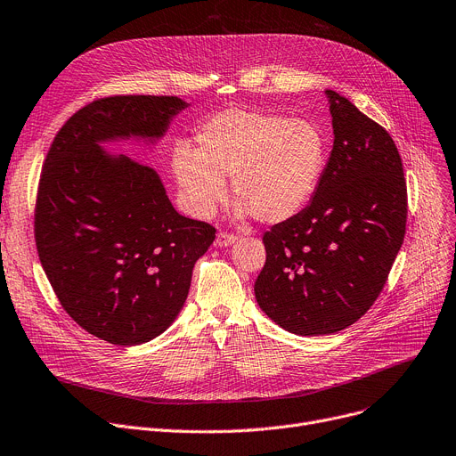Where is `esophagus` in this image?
<instances>
[{
  "mask_svg": "<svg viewBox=\"0 0 456 456\" xmlns=\"http://www.w3.org/2000/svg\"><path fill=\"white\" fill-rule=\"evenodd\" d=\"M237 240L235 235L232 233H226V232H219L217 233V239H216V244L219 248H226V247H232V244Z\"/></svg>",
  "mask_w": 456,
  "mask_h": 456,
  "instance_id": "34e87169",
  "label": "esophagus"
}]
</instances>
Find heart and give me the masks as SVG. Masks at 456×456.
I'll use <instances>...</instances> for the list:
<instances>
[{"mask_svg":"<svg viewBox=\"0 0 456 456\" xmlns=\"http://www.w3.org/2000/svg\"><path fill=\"white\" fill-rule=\"evenodd\" d=\"M197 151L181 146L173 155L175 179L195 217L216 212L232 190L237 216L279 224L297 216L318 190L327 162L322 129L306 118L226 110L202 124Z\"/></svg>","mask_w":456,"mask_h":456,"instance_id":"obj_1","label":"heart"}]
</instances>
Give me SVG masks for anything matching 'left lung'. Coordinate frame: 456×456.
<instances>
[{
	"instance_id": "obj_1",
	"label": "left lung",
	"mask_w": 456,
	"mask_h": 456,
	"mask_svg": "<svg viewBox=\"0 0 456 456\" xmlns=\"http://www.w3.org/2000/svg\"><path fill=\"white\" fill-rule=\"evenodd\" d=\"M334 144L308 206L265 233L254 292L281 329L323 336L356 323L402 248L407 186L395 140L353 102L325 89Z\"/></svg>"
}]
</instances>
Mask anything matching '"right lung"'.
<instances>
[{
    "label": "right lung",
    "instance_id": "obj_1",
    "mask_svg": "<svg viewBox=\"0 0 456 456\" xmlns=\"http://www.w3.org/2000/svg\"><path fill=\"white\" fill-rule=\"evenodd\" d=\"M190 103L110 96L69 118L47 153L34 214L42 266L61 306L113 345L160 336L181 314L216 228L173 208L160 175L108 144L153 150Z\"/></svg>",
    "mask_w": 456,
    "mask_h": 456
}]
</instances>
